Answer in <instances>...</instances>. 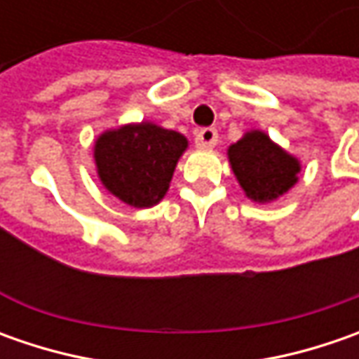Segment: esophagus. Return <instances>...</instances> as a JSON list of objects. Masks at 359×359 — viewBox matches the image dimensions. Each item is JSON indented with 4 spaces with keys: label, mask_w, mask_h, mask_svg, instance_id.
<instances>
[{
    "label": "esophagus",
    "mask_w": 359,
    "mask_h": 359,
    "mask_svg": "<svg viewBox=\"0 0 359 359\" xmlns=\"http://www.w3.org/2000/svg\"><path fill=\"white\" fill-rule=\"evenodd\" d=\"M196 144L200 147H214L217 144V131L214 128H203L196 135Z\"/></svg>",
    "instance_id": "1"
}]
</instances>
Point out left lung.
I'll return each instance as SVG.
<instances>
[{
	"label": "left lung",
	"mask_w": 359,
	"mask_h": 359,
	"mask_svg": "<svg viewBox=\"0 0 359 359\" xmlns=\"http://www.w3.org/2000/svg\"><path fill=\"white\" fill-rule=\"evenodd\" d=\"M229 163L245 196L271 201L297 182L299 161L273 144L264 131H250L229 145Z\"/></svg>",
	"instance_id": "8db88e82"
}]
</instances>
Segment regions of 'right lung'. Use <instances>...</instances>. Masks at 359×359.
<instances>
[{"label":"right lung","mask_w":359,"mask_h":359,"mask_svg":"<svg viewBox=\"0 0 359 359\" xmlns=\"http://www.w3.org/2000/svg\"><path fill=\"white\" fill-rule=\"evenodd\" d=\"M187 140L154 123L105 131L95 142L100 180L116 198L133 208H151L168 191Z\"/></svg>","instance_id":"1"}]
</instances>
